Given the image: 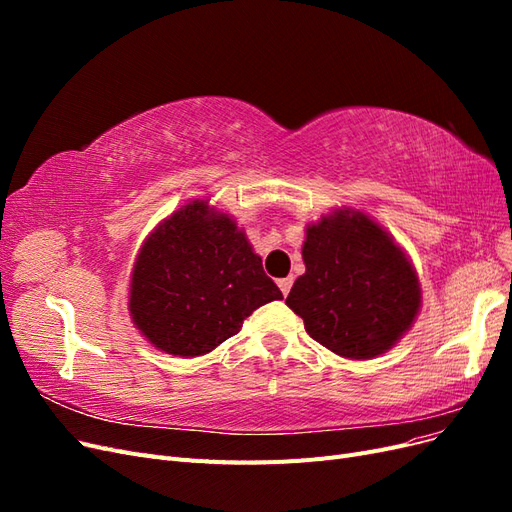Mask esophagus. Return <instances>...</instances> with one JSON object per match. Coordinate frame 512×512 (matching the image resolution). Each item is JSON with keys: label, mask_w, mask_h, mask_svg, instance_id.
Instances as JSON below:
<instances>
[{"label": "esophagus", "mask_w": 512, "mask_h": 512, "mask_svg": "<svg viewBox=\"0 0 512 512\" xmlns=\"http://www.w3.org/2000/svg\"><path fill=\"white\" fill-rule=\"evenodd\" d=\"M277 286H280L284 297H288V292L292 288V277H282V280H277Z\"/></svg>", "instance_id": "esophagus-1"}]
</instances>
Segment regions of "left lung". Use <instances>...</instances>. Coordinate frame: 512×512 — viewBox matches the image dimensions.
<instances>
[{"label":"left lung","instance_id":"obj_1","mask_svg":"<svg viewBox=\"0 0 512 512\" xmlns=\"http://www.w3.org/2000/svg\"><path fill=\"white\" fill-rule=\"evenodd\" d=\"M303 262L286 305L324 348L346 359H374L412 327L421 307L416 271L365 213L339 209L309 224Z\"/></svg>","mask_w":512,"mask_h":512}]
</instances>
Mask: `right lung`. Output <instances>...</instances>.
I'll use <instances>...</instances> for the list:
<instances>
[{"mask_svg": "<svg viewBox=\"0 0 512 512\" xmlns=\"http://www.w3.org/2000/svg\"><path fill=\"white\" fill-rule=\"evenodd\" d=\"M277 299L282 290L235 220L194 200L143 243L128 307L153 346L190 359L237 335L254 309Z\"/></svg>", "mask_w": 512, "mask_h": 512, "instance_id": "obj_1", "label": "right lung"}]
</instances>
